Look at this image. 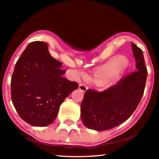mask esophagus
<instances>
[{"label":"esophagus","mask_w":159,"mask_h":159,"mask_svg":"<svg viewBox=\"0 0 159 159\" xmlns=\"http://www.w3.org/2000/svg\"><path fill=\"white\" fill-rule=\"evenodd\" d=\"M88 86H87L86 85H85V84L84 83H81V84H80L79 85V89L81 90L82 92H86V90L88 89Z\"/></svg>","instance_id":"esophagus-1"}]
</instances>
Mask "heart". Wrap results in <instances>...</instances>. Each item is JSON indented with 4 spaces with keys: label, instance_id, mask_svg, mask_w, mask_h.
Listing matches in <instances>:
<instances>
[{
    "label": "heart",
    "instance_id": "1",
    "mask_svg": "<svg viewBox=\"0 0 159 159\" xmlns=\"http://www.w3.org/2000/svg\"><path fill=\"white\" fill-rule=\"evenodd\" d=\"M123 63V61L121 60H116L114 61L113 63H111L107 66L106 67L102 69L99 73V75H100L101 78H102V79H105L108 78L109 76H110L111 75L115 72V71L116 70L118 67H119V65H122Z\"/></svg>",
    "mask_w": 159,
    "mask_h": 159
}]
</instances>
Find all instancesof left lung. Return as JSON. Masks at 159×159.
<instances>
[{
	"instance_id": "obj_1",
	"label": "left lung",
	"mask_w": 159,
	"mask_h": 159,
	"mask_svg": "<svg viewBox=\"0 0 159 159\" xmlns=\"http://www.w3.org/2000/svg\"><path fill=\"white\" fill-rule=\"evenodd\" d=\"M136 70L102 92L88 89L80 106L83 123L89 129L107 130L131 116L144 94L148 70L142 49L131 43Z\"/></svg>"
}]
</instances>
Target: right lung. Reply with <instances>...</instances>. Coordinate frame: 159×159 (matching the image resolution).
<instances>
[{"instance_id":"right-lung-1","label":"right lung","mask_w":159,"mask_h":159,"mask_svg":"<svg viewBox=\"0 0 159 159\" xmlns=\"http://www.w3.org/2000/svg\"><path fill=\"white\" fill-rule=\"evenodd\" d=\"M63 63L53 58L48 43L34 41L15 65L11 79V97L20 117L33 126L50 125L59 107L74 89L76 82L63 75Z\"/></svg>"}]
</instances>
